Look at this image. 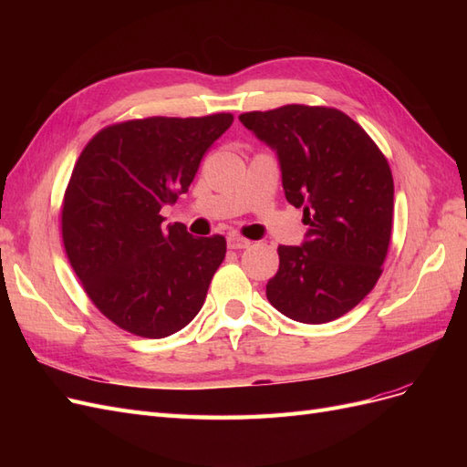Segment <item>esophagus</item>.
I'll use <instances>...</instances> for the list:
<instances>
[{
	"label": "esophagus",
	"instance_id": "esophagus-1",
	"mask_svg": "<svg viewBox=\"0 0 467 467\" xmlns=\"http://www.w3.org/2000/svg\"><path fill=\"white\" fill-rule=\"evenodd\" d=\"M249 239L245 237H239V235H228V247L230 249H245L249 247Z\"/></svg>",
	"mask_w": 467,
	"mask_h": 467
}]
</instances>
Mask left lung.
I'll return each mask as SVG.
<instances>
[{
    "label": "left lung",
    "instance_id": "left-lung-1",
    "mask_svg": "<svg viewBox=\"0 0 467 467\" xmlns=\"http://www.w3.org/2000/svg\"><path fill=\"white\" fill-rule=\"evenodd\" d=\"M276 151L286 201L304 208L302 245L278 247L266 298L300 323H327L360 304L381 275L393 220V177L372 138L345 112L286 105L244 112Z\"/></svg>",
    "mask_w": 467,
    "mask_h": 467
}]
</instances>
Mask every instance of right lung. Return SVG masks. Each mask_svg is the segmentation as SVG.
Masks as SVG:
<instances>
[{
  "label": "right lung",
  "mask_w": 467,
  "mask_h": 467,
  "mask_svg": "<svg viewBox=\"0 0 467 467\" xmlns=\"http://www.w3.org/2000/svg\"><path fill=\"white\" fill-rule=\"evenodd\" d=\"M230 112L112 124L83 148L62 204L69 265L91 302L120 329L163 338L201 312L225 257L222 235L163 225L160 210L187 192Z\"/></svg>",
  "instance_id": "add662e5"
}]
</instances>
